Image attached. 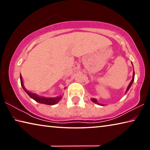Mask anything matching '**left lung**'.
<instances>
[{
  "label": "left lung",
  "mask_w": 150,
  "mask_h": 150,
  "mask_svg": "<svg viewBox=\"0 0 150 150\" xmlns=\"http://www.w3.org/2000/svg\"><path fill=\"white\" fill-rule=\"evenodd\" d=\"M134 75H135V73H134V74H133V77H132V79L131 82L130 83V84H129V85H128V88H127V89H126V93L128 92V91L129 90V88H130V87H131V86H132V83H133V81H134ZM91 100H92L93 102H94V103H96V104H98V105H99V104L98 103L97 100H96V99H95V98H92V99H91Z\"/></svg>",
  "instance_id": "1"
}]
</instances>
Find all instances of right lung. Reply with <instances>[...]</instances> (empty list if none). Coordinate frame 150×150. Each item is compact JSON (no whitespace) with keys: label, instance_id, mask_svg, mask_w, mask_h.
I'll use <instances>...</instances> for the list:
<instances>
[{"label":"right lung","instance_id":"right-lung-1","mask_svg":"<svg viewBox=\"0 0 150 150\" xmlns=\"http://www.w3.org/2000/svg\"><path fill=\"white\" fill-rule=\"evenodd\" d=\"M20 82H21L22 87H23L24 90L26 91V93L28 94V95L32 98H33V99H34V100H35L36 102L39 103L45 104V105H55V104H56L57 103L59 102L61 98H62V96H57V97H55V98L40 97V96H38L37 95H35V94L28 92V91L24 87L23 82H22V80L21 75H20Z\"/></svg>","mask_w":150,"mask_h":150}]
</instances>
